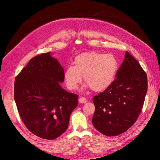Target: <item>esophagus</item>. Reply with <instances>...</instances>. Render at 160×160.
Segmentation results:
<instances>
[{
    "instance_id": "1",
    "label": "esophagus",
    "mask_w": 160,
    "mask_h": 160,
    "mask_svg": "<svg viewBox=\"0 0 160 160\" xmlns=\"http://www.w3.org/2000/svg\"><path fill=\"white\" fill-rule=\"evenodd\" d=\"M79 101L81 103H85L87 102V99L85 98H83V97H81L79 99Z\"/></svg>"
}]
</instances>
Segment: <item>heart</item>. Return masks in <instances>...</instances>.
I'll return each instance as SVG.
<instances>
[{"label":"heart","instance_id":"1","mask_svg":"<svg viewBox=\"0 0 160 160\" xmlns=\"http://www.w3.org/2000/svg\"><path fill=\"white\" fill-rule=\"evenodd\" d=\"M118 61L111 54L95 51L81 53L75 57L74 66L69 65L64 72L67 88L76 90L84 76L88 85L94 91H102L112 84L118 69Z\"/></svg>","mask_w":160,"mask_h":160}]
</instances>
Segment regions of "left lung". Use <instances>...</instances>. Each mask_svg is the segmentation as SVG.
<instances>
[{
	"mask_svg": "<svg viewBox=\"0 0 160 160\" xmlns=\"http://www.w3.org/2000/svg\"><path fill=\"white\" fill-rule=\"evenodd\" d=\"M147 90L146 72L126 51L112 84L93 97V126L107 136H116L126 132L142 112Z\"/></svg>",
	"mask_w": 160,
	"mask_h": 160,
	"instance_id": "obj_1",
	"label": "left lung"
}]
</instances>
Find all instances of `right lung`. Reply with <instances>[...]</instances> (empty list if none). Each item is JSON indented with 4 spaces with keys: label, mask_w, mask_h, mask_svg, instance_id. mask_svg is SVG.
Here are the masks:
<instances>
[{
    "label": "right lung",
    "mask_w": 160,
    "mask_h": 160,
    "mask_svg": "<svg viewBox=\"0 0 160 160\" xmlns=\"http://www.w3.org/2000/svg\"><path fill=\"white\" fill-rule=\"evenodd\" d=\"M64 70L50 52L32 57L16 77L14 98L20 117L34 135L55 139L68 128L78 95L62 89Z\"/></svg>",
    "instance_id": "right-lung-1"
}]
</instances>
